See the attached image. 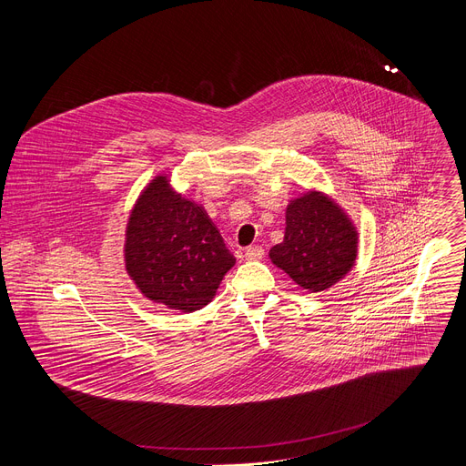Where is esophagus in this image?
Masks as SVG:
<instances>
[{"mask_svg":"<svg viewBox=\"0 0 466 466\" xmlns=\"http://www.w3.org/2000/svg\"><path fill=\"white\" fill-rule=\"evenodd\" d=\"M263 248L259 247V245H252V247H247V250H245V258L248 259V261H258V259H261L263 258Z\"/></svg>","mask_w":466,"mask_h":466,"instance_id":"1","label":"esophagus"}]
</instances>
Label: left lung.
<instances>
[{"label": "left lung", "mask_w": 466, "mask_h": 466, "mask_svg": "<svg viewBox=\"0 0 466 466\" xmlns=\"http://www.w3.org/2000/svg\"><path fill=\"white\" fill-rule=\"evenodd\" d=\"M358 230L345 210L322 191H306L286 208L284 241L269 250L271 261L300 288L319 293L354 268Z\"/></svg>", "instance_id": "left-lung-1"}]
</instances>
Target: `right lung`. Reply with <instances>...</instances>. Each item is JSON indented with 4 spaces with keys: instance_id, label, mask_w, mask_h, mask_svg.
<instances>
[{
    "instance_id": "right-lung-1",
    "label": "right lung",
    "mask_w": 466,
    "mask_h": 466,
    "mask_svg": "<svg viewBox=\"0 0 466 466\" xmlns=\"http://www.w3.org/2000/svg\"><path fill=\"white\" fill-rule=\"evenodd\" d=\"M236 258L201 205L157 175L130 210L125 230V269L153 302L184 313L216 297Z\"/></svg>"
}]
</instances>
